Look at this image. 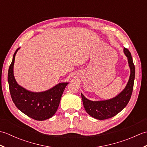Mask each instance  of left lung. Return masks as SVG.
Wrapping results in <instances>:
<instances>
[{
    "instance_id": "obj_1",
    "label": "left lung",
    "mask_w": 147,
    "mask_h": 147,
    "mask_svg": "<svg viewBox=\"0 0 147 147\" xmlns=\"http://www.w3.org/2000/svg\"><path fill=\"white\" fill-rule=\"evenodd\" d=\"M123 51L127 58L130 69L129 80L125 88L114 97L104 100H90L86 98L82 93H81L85 111L90 116L96 119L104 120L115 116L126 107L130 100L135 77V67L130 52L126 48Z\"/></svg>"
}]
</instances>
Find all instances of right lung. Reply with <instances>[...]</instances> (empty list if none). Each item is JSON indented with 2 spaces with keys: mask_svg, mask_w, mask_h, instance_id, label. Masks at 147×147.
Masks as SVG:
<instances>
[{
  "mask_svg": "<svg viewBox=\"0 0 147 147\" xmlns=\"http://www.w3.org/2000/svg\"><path fill=\"white\" fill-rule=\"evenodd\" d=\"M14 54L8 71V83L12 101L16 107L28 116L37 121L52 117L57 111L61 98L68 82L59 83L44 92H34L19 85L14 76L15 56Z\"/></svg>",
  "mask_w": 147,
  "mask_h": 147,
  "instance_id": "add662e5",
  "label": "right lung"
}]
</instances>
